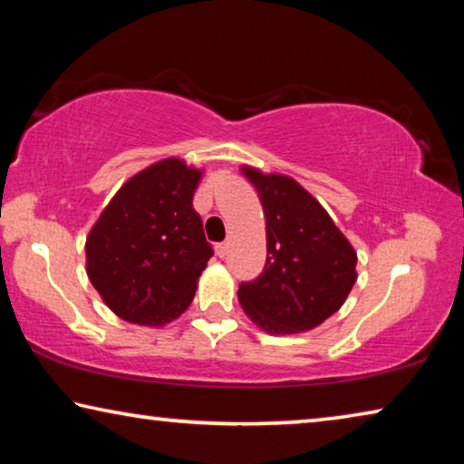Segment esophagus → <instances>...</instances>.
Returning <instances> with one entry per match:
<instances>
[{
	"label": "esophagus",
	"instance_id": "34e87169",
	"mask_svg": "<svg viewBox=\"0 0 464 464\" xmlns=\"http://www.w3.org/2000/svg\"><path fill=\"white\" fill-rule=\"evenodd\" d=\"M217 254H218V257H225L227 254H229V241L218 243V246H217Z\"/></svg>",
	"mask_w": 464,
	"mask_h": 464
}]
</instances>
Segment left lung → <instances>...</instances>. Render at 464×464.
I'll use <instances>...</instances> for the list:
<instances>
[{"mask_svg":"<svg viewBox=\"0 0 464 464\" xmlns=\"http://www.w3.org/2000/svg\"><path fill=\"white\" fill-rule=\"evenodd\" d=\"M266 217V266L241 282V309L262 332H311L332 317L356 285L358 256L311 192L285 174L241 166Z\"/></svg>","mask_w":464,"mask_h":464,"instance_id":"left-lung-1","label":"left lung"}]
</instances>
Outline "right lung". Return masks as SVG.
Wrapping results in <instances>:
<instances>
[{
    "mask_svg": "<svg viewBox=\"0 0 464 464\" xmlns=\"http://www.w3.org/2000/svg\"><path fill=\"white\" fill-rule=\"evenodd\" d=\"M202 169L179 157L129 178L85 239V272L106 307L135 325L163 327L190 307L213 247L192 198Z\"/></svg>",
    "mask_w": 464,
    "mask_h": 464,
    "instance_id": "1",
    "label": "right lung"
}]
</instances>
